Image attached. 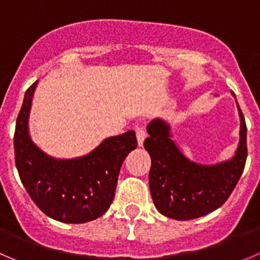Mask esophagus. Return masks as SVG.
<instances>
[{
	"instance_id": "1",
	"label": "esophagus",
	"mask_w": 260,
	"mask_h": 260,
	"mask_svg": "<svg viewBox=\"0 0 260 260\" xmlns=\"http://www.w3.org/2000/svg\"><path fill=\"white\" fill-rule=\"evenodd\" d=\"M136 135H137L138 146H142L143 145V141H145V138H146L145 128H143L142 125H137V127H136Z\"/></svg>"
}]
</instances>
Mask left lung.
<instances>
[{"label": "left lung", "mask_w": 260, "mask_h": 260, "mask_svg": "<svg viewBox=\"0 0 260 260\" xmlns=\"http://www.w3.org/2000/svg\"><path fill=\"white\" fill-rule=\"evenodd\" d=\"M238 109L239 147L231 160L217 165H201L188 160L171 140L170 125L162 119L151 120L147 125L150 137L143 146L151 156L148 183L158 212L174 220H193L217 210L228 201L248 156L245 119L239 104Z\"/></svg>", "instance_id": "8db88e82"}]
</instances>
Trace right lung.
I'll return each instance as SVG.
<instances>
[{"label": "right lung", "mask_w": 260, "mask_h": 260, "mask_svg": "<svg viewBox=\"0 0 260 260\" xmlns=\"http://www.w3.org/2000/svg\"><path fill=\"white\" fill-rule=\"evenodd\" d=\"M35 81L26 90L16 119L15 164L22 185L47 216L66 223H84L100 217L114 200L120 166L137 147L135 131L103 141L94 151L72 160H57L31 141L27 118Z\"/></svg>", "instance_id": "right-lung-1"}]
</instances>
